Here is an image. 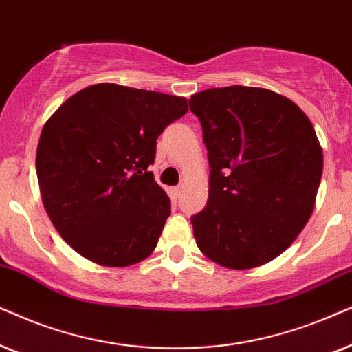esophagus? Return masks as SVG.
I'll return each instance as SVG.
<instances>
[{
    "label": "esophagus",
    "mask_w": 352,
    "mask_h": 352,
    "mask_svg": "<svg viewBox=\"0 0 352 352\" xmlns=\"http://www.w3.org/2000/svg\"><path fill=\"white\" fill-rule=\"evenodd\" d=\"M182 190H184V186L182 185H179V186H173V190H172V195H173V198H179L180 196V193H182Z\"/></svg>",
    "instance_id": "esophagus-1"
}]
</instances>
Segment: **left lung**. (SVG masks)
Segmentation results:
<instances>
[{
	"instance_id": "left-lung-1",
	"label": "left lung",
	"mask_w": 352,
	"mask_h": 352,
	"mask_svg": "<svg viewBox=\"0 0 352 352\" xmlns=\"http://www.w3.org/2000/svg\"><path fill=\"white\" fill-rule=\"evenodd\" d=\"M210 167L209 199L191 217L210 261L245 270L282 254L306 227L323 154L307 116L278 93L210 88L191 96Z\"/></svg>"
}]
</instances>
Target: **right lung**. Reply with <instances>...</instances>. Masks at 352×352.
Returning a JSON list of instances; mask_svg holds the SVG:
<instances>
[{
	"mask_svg": "<svg viewBox=\"0 0 352 352\" xmlns=\"http://www.w3.org/2000/svg\"><path fill=\"white\" fill-rule=\"evenodd\" d=\"M186 112L185 98L98 83L50 117L36 148L41 199L78 254L127 267L154 251L170 199L148 167L159 135Z\"/></svg>",
	"mask_w": 352,
	"mask_h": 352,
	"instance_id": "add662e5",
	"label": "right lung"
}]
</instances>
